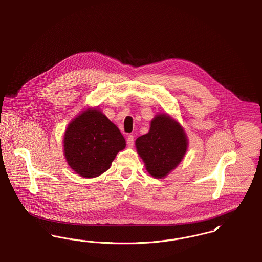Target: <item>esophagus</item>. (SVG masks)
<instances>
[{
    "label": "esophagus",
    "mask_w": 262,
    "mask_h": 262,
    "mask_svg": "<svg viewBox=\"0 0 262 262\" xmlns=\"http://www.w3.org/2000/svg\"><path fill=\"white\" fill-rule=\"evenodd\" d=\"M126 142H127V146L129 148H133V146H134V136L133 135H128Z\"/></svg>",
    "instance_id": "1"
}]
</instances>
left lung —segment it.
Returning a JSON list of instances; mask_svg holds the SVG:
<instances>
[{
    "instance_id": "obj_1",
    "label": "left lung",
    "mask_w": 262,
    "mask_h": 262,
    "mask_svg": "<svg viewBox=\"0 0 262 262\" xmlns=\"http://www.w3.org/2000/svg\"><path fill=\"white\" fill-rule=\"evenodd\" d=\"M139 156L155 178H164L183 160L188 139L181 125L167 114H158L147 134L136 140Z\"/></svg>"
}]
</instances>
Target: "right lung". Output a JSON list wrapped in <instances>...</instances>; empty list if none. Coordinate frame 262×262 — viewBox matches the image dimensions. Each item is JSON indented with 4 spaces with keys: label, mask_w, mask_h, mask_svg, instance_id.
I'll use <instances>...</instances> for the list:
<instances>
[{
    "label": "right lung",
    "mask_w": 262,
    "mask_h": 262,
    "mask_svg": "<svg viewBox=\"0 0 262 262\" xmlns=\"http://www.w3.org/2000/svg\"><path fill=\"white\" fill-rule=\"evenodd\" d=\"M126 147L119 129L97 108H88L69 123L63 139L69 166L84 178L107 170L119 150Z\"/></svg>",
    "instance_id": "right-lung-1"
}]
</instances>
